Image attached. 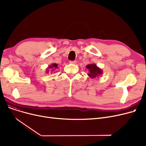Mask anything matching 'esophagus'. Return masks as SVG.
Returning <instances> with one entry per match:
<instances>
[{
  "label": "esophagus",
  "instance_id": "obj_1",
  "mask_svg": "<svg viewBox=\"0 0 146 146\" xmlns=\"http://www.w3.org/2000/svg\"><path fill=\"white\" fill-rule=\"evenodd\" d=\"M70 63H71V64H76V63H77V61H76V60H74V61H70Z\"/></svg>",
  "mask_w": 146,
  "mask_h": 146
}]
</instances>
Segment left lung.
I'll list each match as a JSON object with an SVG mask.
<instances>
[{
  "instance_id": "8db88e82",
  "label": "left lung",
  "mask_w": 146,
  "mask_h": 146,
  "mask_svg": "<svg viewBox=\"0 0 146 146\" xmlns=\"http://www.w3.org/2000/svg\"><path fill=\"white\" fill-rule=\"evenodd\" d=\"M86 68L88 70V75L90 78H95L98 76H101L103 73V71L101 68L96 66V64H89L86 66Z\"/></svg>"
}]
</instances>
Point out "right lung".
I'll list each match as a JSON object with an SVG mask.
<instances>
[{"label":"right lung","mask_w":146,"mask_h":146,"mask_svg":"<svg viewBox=\"0 0 146 146\" xmlns=\"http://www.w3.org/2000/svg\"><path fill=\"white\" fill-rule=\"evenodd\" d=\"M57 66H58V64L56 63L51 64V65L48 66V67L47 68V70H46L45 73L48 74L49 73V72H51V73L54 72L56 70V69H57L58 68Z\"/></svg>","instance_id":"right-lung-1"}]
</instances>
